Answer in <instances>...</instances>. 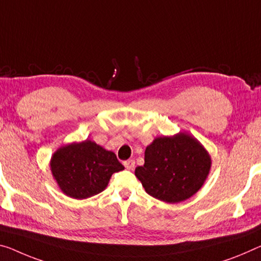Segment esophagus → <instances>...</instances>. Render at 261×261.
Returning a JSON list of instances; mask_svg holds the SVG:
<instances>
[{
    "instance_id": "esophagus-1",
    "label": "esophagus",
    "mask_w": 261,
    "mask_h": 261,
    "mask_svg": "<svg viewBox=\"0 0 261 261\" xmlns=\"http://www.w3.org/2000/svg\"><path fill=\"white\" fill-rule=\"evenodd\" d=\"M123 166H125L126 169L128 170H133L135 167V161L134 160H127V161L123 162Z\"/></svg>"
}]
</instances>
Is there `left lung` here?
Returning <instances> with one entry per match:
<instances>
[{"label": "left lung", "instance_id": "8db88e82", "mask_svg": "<svg viewBox=\"0 0 261 261\" xmlns=\"http://www.w3.org/2000/svg\"><path fill=\"white\" fill-rule=\"evenodd\" d=\"M211 158L194 136L178 133L156 138L144 151L135 176L148 195L166 203L190 198L205 182Z\"/></svg>", "mask_w": 261, "mask_h": 261}]
</instances>
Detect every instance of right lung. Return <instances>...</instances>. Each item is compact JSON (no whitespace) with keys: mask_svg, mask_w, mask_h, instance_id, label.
<instances>
[{"mask_svg":"<svg viewBox=\"0 0 261 261\" xmlns=\"http://www.w3.org/2000/svg\"><path fill=\"white\" fill-rule=\"evenodd\" d=\"M50 167L61 190L75 199L103 191L111 176L125 169L113 151L91 140L61 147L52 155Z\"/></svg>","mask_w":261,"mask_h":261,"instance_id":"add662e5","label":"right lung"}]
</instances>
